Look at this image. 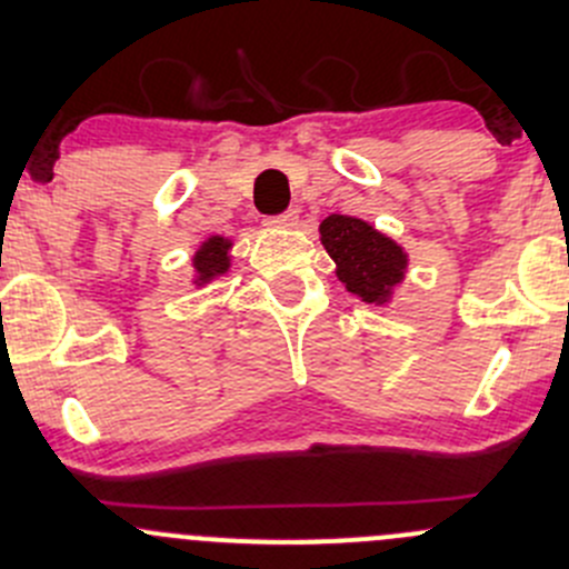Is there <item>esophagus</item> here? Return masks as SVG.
I'll use <instances>...</instances> for the list:
<instances>
[{"mask_svg":"<svg viewBox=\"0 0 569 569\" xmlns=\"http://www.w3.org/2000/svg\"><path fill=\"white\" fill-rule=\"evenodd\" d=\"M267 226H272V228H295L297 226V211L289 209V211H283V214L269 217Z\"/></svg>","mask_w":569,"mask_h":569,"instance_id":"obj_1","label":"esophagus"}]
</instances>
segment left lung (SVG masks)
I'll use <instances>...</instances> for the list:
<instances>
[{"mask_svg": "<svg viewBox=\"0 0 569 569\" xmlns=\"http://www.w3.org/2000/svg\"><path fill=\"white\" fill-rule=\"evenodd\" d=\"M321 244L338 263V280L363 302H386L405 278L407 256L393 239L358 217L330 214L319 226Z\"/></svg>", "mask_w": 569, "mask_h": 569, "instance_id": "left-lung-1", "label": "left lung"}]
</instances>
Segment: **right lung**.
<instances>
[{"label":"right lung","mask_w":569,"mask_h":569,"mask_svg":"<svg viewBox=\"0 0 569 569\" xmlns=\"http://www.w3.org/2000/svg\"><path fill=\"white\" fill-rule=\"evenodd\" d=\"M228 250H231V242H226L222 237H211L209 242L200 244V250L194 252V269H198L200 283L228 272Z\"/></svg>","instance_id":"right-lung-1"}]
</instances>
